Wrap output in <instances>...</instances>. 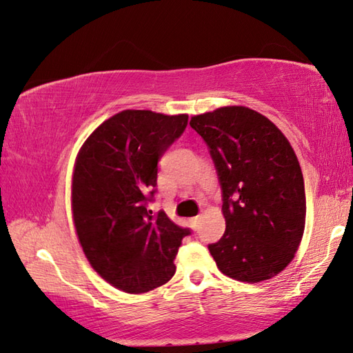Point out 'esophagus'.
<instances>
[{"label": "esophagus", "mask_w": 353, "mask_h": 353, "mask_svg": "<svg viewBox=\"0 0 353 353\" xmlns=\"http://www.w3.org/2000/svg\"><path fill=\"white\" fill-rule=\"evenodd\" d=\"M200 220H201V215H197V216H194V219H191V224H192L194 229H197Z\"/></svg>", "instance_id": "obj_1"}]
</instances>
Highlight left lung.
I'll use <instances>...</instances> for the list:
<instances>
[{"mask_svg":"<svg viewBox=\"0 0 353 353\" xmlns=\"http://www.w3.org/2000/svg\"><path fill=\"white\" fill-rule=\"evenodd\" d=\"M209 148L223 194L226 232L209 252L223 274L256 283L281 273L302 241L303 174L283 133L244 106L191 118Z\"/></svg>","mask_w":353,"mask_h":353,"instance_id":"obj_1","label":"left lung"}]
</instances>
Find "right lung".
<instances>
[{"label":"right lung","instance_id":"right-lung-1","mask_svg":"<svg viewBox=\"0 0 353 353\" xmlns=\"http://www.w3.org/2000/svg\"><path fill=\"white\" fill-rule=\"evenodd\" d=\"M188 124V115L123 110L91 133L72 174V219L89 264L130 294L167 283L188 228L153 214L157 162Z\"/></svg>","mask_w":353,"mask_h":353}]
</instances>
